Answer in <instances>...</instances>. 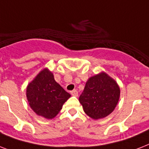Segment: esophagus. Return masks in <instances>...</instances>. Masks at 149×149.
<instances>
[{"label":"esophagus","instance_id":"1","mask_svg":"<svg viewBox=\"0 0 149 149\" xmlns=\"http://www.w3.org/2000/svg\"><path fill=\"white\" fill-rule=\"evenodd\" d=\"M71 95L74 96V97H77L78 96V91H76V90L71 91Z\"/></svg>","mask_w":149,"mask_h":149}]
</instances>
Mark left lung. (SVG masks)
<instances>
[{
  "label": "left lung",
  "instance_id": "8db88e82",
  "mask_svg": "<svg viewBox=\"0 0 149 149\" xmlns=\"http://www.w3.org/2000/svg\"><path fill=\"white\" fill-rule=\"evenodd\" d=\"M119 97L120 88L117 83L102 72L87 80L79 100L89 117L100 119L114 110Z\"/></svg>",
  "mask_w": 149,
  "mask_h": 149
}]
</instances>
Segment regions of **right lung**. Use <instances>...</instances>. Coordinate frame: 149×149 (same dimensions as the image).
Here are the masks:
<instances>
[{
    "mask_svg": "<svg viewBox=\"0 0 149 149\" xmlns=\"http://www.w3.org/2000/svg\"><path fill=\"white\" fill-rule=\"evenodd\" d=\"M26 94L31 108L38 115L48 119L55 118L70 97V93L56 83L53 74L47 69L29 84Z\"/></svg>",
    "mask_w": 149,
    "mask_h": 149,
    "instance_id": "obj_1",
    "label": "right lung"
}]
</instances>
